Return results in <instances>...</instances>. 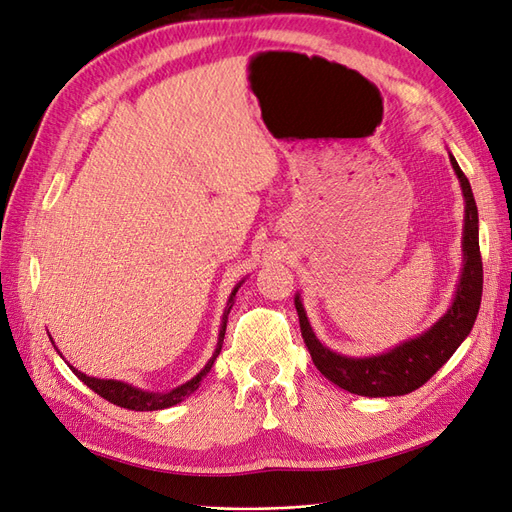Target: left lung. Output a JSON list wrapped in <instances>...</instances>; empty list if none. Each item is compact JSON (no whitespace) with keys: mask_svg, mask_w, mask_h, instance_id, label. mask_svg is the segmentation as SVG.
I'll use <instances>...</instances> for the list:
<instances>
[{"mask_svg":"<svg viewBox=\"0 0 512 512\" xmlns=\"http://www.w3.org/2000/svg\"><path fill=\"white\" fill-rule=\"evenodd\" d=\"M448 160L459 179L463 196V235H461V275L446 312L431 327L416 337L404 339L393 348L369 354L350 356L324 346L316 337L301 292L294 294L303 342L312 354V361L324 378L339 389L363 397H395L416 391L451 359L474 327L480 297H483V260L478 247V209L468 177L461 173L455 156L448 151Z\"/></svg>","mask_w":512,"mask_h":512,"instance_id":"8db88e82","label":"left lung"}]
</instances>
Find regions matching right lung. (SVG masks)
Segmentation results:
<instances>
[{"mask_svg":"<svg viewBox=\"0 0 512 512\" xmlns=\"http://www.w3.org/2000/svg\"><path fill=\"white\" fill-rule=\"evenodd\" d=\"M243 282H245V277H243V280H241L235 288H232L230 297H228V301H226L224 314H222V322H220L218 344H215V350H213V354H211V359L205 363V367L200 369L192 380L175 386V389L162 391V393H160V391H145V389H138V386H134V384H130V382H123V380H104V378L87 376V374H83V371L72 367L68 361H66V363H68V367L74 371L76 378L83 380L91 391L98 393V395L104 397L106 401H111V404H115V406L128 408V410H136V412H153V410H164V408H170V406H177V404H181V401H183L185 397H190L192 393H196L200 382H203V378L209 374L213 363H215V359H218V354L222 352L228 314H230L232 305H235L237 292H239V288L243 286ZM49 337H51V335H49ZM51 342H53V337H51ZM53 344H55V342H53ZM55 350H57V346H55ZM57 354L61 356L59 350H57ZM61 359H64V356H61Z\"/></svg>","mask_w":512,"mask_h":512,"instance_id":"obj_1","label":"right lung"}]
</instances>
